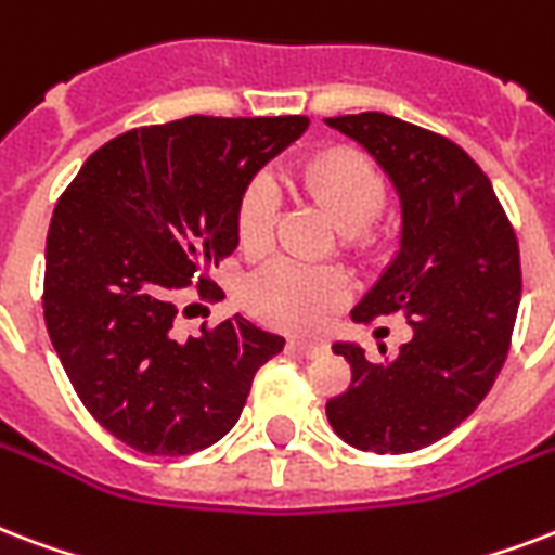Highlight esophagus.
<instances>
[{
    "label": "esophagus",
    "instance_id": "34e87169",
    "mask_svg": "<svg viewBox=\"0 0 555 555\" xmlns=\"http://www.w3.org/2000/svg\"><path fill=\"white\" fill-rule=\"evenodd\" d=\"M291 349L306 358H323L328 352V344L325 340H291Z\"/></svg>",
    "mask_w": 555,
    "mask_h": 555
}]
</instances>
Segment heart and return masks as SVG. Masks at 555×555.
I'll return each instance as SVG.
<instances>
[{
  "instance_id": "obj_1",
  "label": "heart",
  "mask_w": 555,
  "mask_h": 555,
  "mask_svg": "<svg viewBox=\"0 0 555 555\" xmlns=\"http://www.w3.org/2000/svg\"><path fill=\"white\" fill-rule=\"evenodd\" d=\"M296 183L314 197L344 232H358L375 221L384 206V177L358 151L332 147L311 156L299 171ZM279 197L268 175L253 177L241 192L235 230L244 249L270 247L276 230ZM346 294L344 279L328 268H311L299 261H270L253 273L247 285V302L268 323L282 328H314Z\"/></svg>"
}]
</instances>
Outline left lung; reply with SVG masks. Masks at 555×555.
I'll list each match as a JSON object with an SVG mask.
<instances>
[{
  "instance_id": "obj_1",
  "label": "left lung",
  "mask_w": 555,
  "mask_h": 555,
  "mask_svg": "<svg viewBox=\"0 0 555 555\" xmlns=\"http://www.w3.org/2000/svg\"><path fill=\"white\" fill-rule=\"evenodd\" d=\"M325 121L378 159L404 218L399 256L352 320L404 311L413 325L387 363L334 344L352 384L325 416L352 448L410 454L448 437L492 390L521 299L518 238L483 168L451 139L384 113Z\"/></svg>"
}]
</instances>
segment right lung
<instances>
[{
    "label": "right lung",
    "mask_w": 555,
    "mask_h": 555,
    "mask_svg": "<svg viewBox=\"0 0 555 555\" xmlns=\"http://www.w3.org/2000/svg\"><path fill=\"white\" fill-rule=\"evenodd\" d=\"M306 116H189L133 127L80 165L46 238L42 317L83 408L125 446L194 454L238 422L285 337L230 317L180 340L183 294L218 302L209 268L238 247L235 211Z\"/></svg>",
    "instance_id": "add662e5"
}]
</instances>
